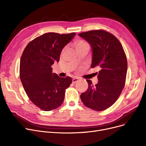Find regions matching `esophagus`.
I'll list each match as a JSON object with an SVG mask.
<instances>
[{"instance_id": "esophagus-1", "label": "esophagus", "mask_w": 146, "mask_h": 146, "mask_svg": "<svg viewBox=\"0 0 146 146\" xmlns=\"http://www.w3.org/2000/svg\"><path fill=\"white\" fill-rule=\"evenodd\" d=\"M79 80V78H73V79H72V82H73V84H75V83H76L77 82H78Z\"/></svg>"}]
</instances>
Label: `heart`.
I'll return each instance as SVG.
<instances>
[{
	"label": "heart",
	"mask_w": 146,
	"mask_h": 146,
	"mask_svg": "<svg viewBox=\"0 0 146 146\" xmlns=\"http://www.w3.org/2000/svg\"><path fill=\"white\" fill-rule=\"evenodd\" d=\"M75 45H76V49H77V48H80V47H84V46H88V43H87V42H86L85 41L82 40H79V41H76V43H75Z\"/></svg>",
	"instance_id": "obj_1"
}]
</instances>
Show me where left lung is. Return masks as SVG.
<instances>
[{
  "label": "left lung",
  "mask_w": 146,
  "mask_h": 146,
  "mask_svg": "<svg viewBox=\"0 0 146 146\" xmlns=\"http://www.w3.org/2000/svg\"><path fill=\"white\" fill-rule=\"evenodd\" d=\"M92 48L91 67H100L98 83L87 80L88 88L80 94L83 104L90 109L102 111L114 104L125 85L127 63L122 45L117 38L104 30L78 34Z\"/></svg>",
  "instance_id": "8db88e82"
}]
</instances>
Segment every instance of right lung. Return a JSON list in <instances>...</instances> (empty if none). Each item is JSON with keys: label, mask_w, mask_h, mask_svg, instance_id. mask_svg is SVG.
Listing matches in <instances>:
<instances>
[{"label": "right lung", "mask_w": 146, "mask_h": 146, "mask_svg": "<svg viewBox=\"0 0 146 146\" xmlns=\"http://www.w3.org/2000/svg\"><path fill=\"white\" fill-rule=\"evenodd\" d=\"M75 32L59 34L48 32L26 46L20 62V77L26 94L43 111L55 110L62 104L66 89L72 78L52 73V66L59 62L62 48L73 38Z\"/></svg>", "instance_id": "right-lung-1"}]
</instances>
